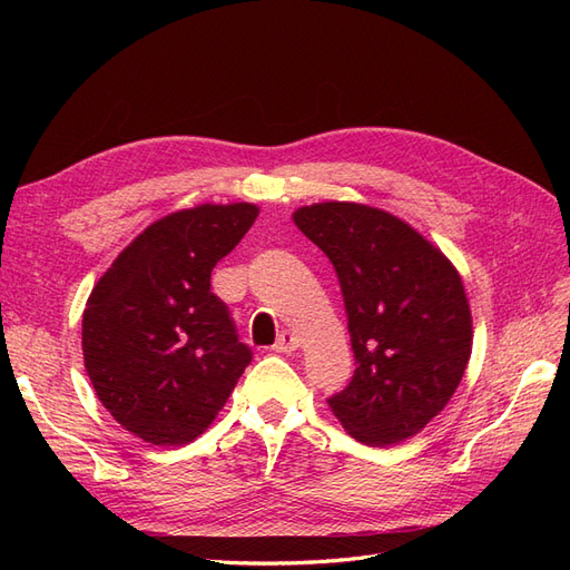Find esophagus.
I'll return each mask as SVG.
<instances>
[{
    "label": "esophagus",
    "instance_id": "esophagus-1",
    "mask_svg": "<svg viewBox=\"0 0 570 570\" xmlns=\"http://www.w3.org/2000/svg\"><path fill=\"white\" fill-rule=\"evenodd\" d=\"M297 347H299V337L295 333H289V331H283L273 344V350L281 352V354H289V352H295Z\"/></svg>",
    "mask_w": 570,
    "mask_h": 570
}]
</instances>
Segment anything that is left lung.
<instances>
[{"mask_svg":"<svg viewBox=\"0 0 570 570\" xmlns=\"http://www.w3.org/2000/svg\"><path fill=\"white\" fill-rule=\"evenodd\" d=\"M292 218L331 258L347 308L356 371L327 396L337 421L373 446L421 433L452 400L471 358L461 275L409 223L373 206L323 202Z\"/></svg>","mask_w":570,"mask_h":570,"instance_id":"left-lung-1","label":"left lung"}]
</instances>
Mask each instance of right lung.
<instances>
[{
  "instance_id": "obj_1",
  "label": "right lung",
  "mask_w": 570,
  "mask_h": 570,
  "mask_svg": "<svg viewBox=\"0 0 570 570\" xmlns=\"http://www.w3.org/2000/svg\"><path fill=\"white\" fill-rule=\"evenodd\" d=\"M258 206L199 204L137 235L82 312V356L99 402L145 442L199 438L228 402L252 350L237 340L212 271L252 228Z\"/></svg>"
}]
</instances>
